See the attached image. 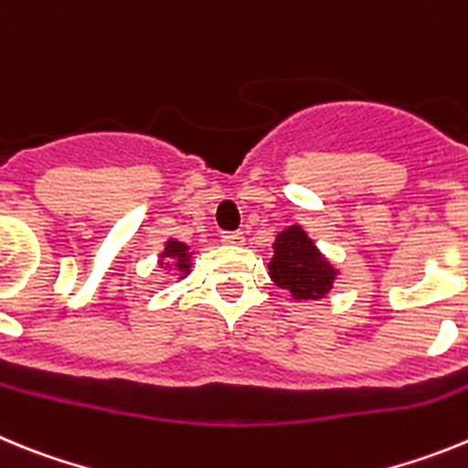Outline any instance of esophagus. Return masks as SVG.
Listing matches in <instances>:
<instances>
[{
    "mask_svg": "<svg viewBox=\"0 0 468 468\" xmlns=\"http://www.w3.org/2000/svg\"><path fill=\"white\" fill-rule=\"evenodd\" d=\"M222 241L229 243V246H243L246 239H243L241 231H225V234H222Z\"/></svg>",
    "mask_w": 468,
    "mask_h": 468,
    "instance_id": "34e87169",
    "label": "esophagus"
}]
</instances>
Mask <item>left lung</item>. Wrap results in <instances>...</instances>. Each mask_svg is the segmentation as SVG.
Returning a JSON list of instances; mask_svg holds the SVG:
<instances>
[{
    "label": "left lung",
    "mask_w": 468,
    "mask_h": 468,
    "mask_svg": "<svg viewBox=\"0 0 468 468\" xmlns=\"http://www.w3.org/2000/svg\"><path fill=\"white\" fill-rule=\"evenodd\" d=\"M270 276L295 300H318L330 292L337 270L314 246L307 231L292 225L276 237Z\"/></svg>",
    "instance_id": "obj_1"
}]
</instances>
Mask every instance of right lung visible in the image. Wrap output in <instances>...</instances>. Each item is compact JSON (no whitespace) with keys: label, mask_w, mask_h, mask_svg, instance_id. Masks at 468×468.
<instances>
[{"label":"right lung","mask_w":468,"mask_h":468,"mask_svg":"<svg viewBox=\"0 0 468 468\" xmlns=\"http://www.w3.org/2000/svg\"><path fill=\"white\" fill-rule=\"evenodd\" d=\"M161 258L166 260V264L171 262L173 267H176V271L180 274V279H185V276L189 274V267H192V262H189V260H192V253H189L187 243L176 241V239H168L166 248H164V253H161Z\"/></svg>","instance_id":"add662e5"}]
</instances>
